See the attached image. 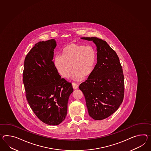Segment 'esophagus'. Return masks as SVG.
Here are the masks:
<instances>
[{
	"label": "esophagus",
	"mask_w": 151,
	"mask_h": 151,
	"mask_svg": "<svg viewBox=\"0 0 151 151\" xmlns=\"http://www.w3.org/2000/svg\"><path fill=\"white\" fill-rule=\"evenodd\" d=\"M72 85H73V87L74 89H76L78 88V85L76 84V83H72Z\"/></svg>",
	"instance_id": "esophagus-1"
}]
</instances>
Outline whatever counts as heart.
I'll return each instance as SVG.
<instances>
[{"label":"heart","instance_id":"obj_1","mask_svg":"<svg viewBox=\"0 0 151 151\" xmlns=\"http://www.w3.org/2000/svg\"><path fill=\"white\" fill-rule=\"evenodd\" d=\"M97 61L98 53L93 46L75 43L66 45L63 49L62 55H57L54 58L55 68L63 77H68L73 66L74 78L91 76Z\"/></svg>","mask_w":151,"mask_h":151}]
</instances>
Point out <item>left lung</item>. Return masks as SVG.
Here are the masks:
<instances>
[{"mask_svg": "<svg viewBox=\"0 0 151 151\" xmlns=\"http://www.w3.org/2000/svg\"><path fill=\"white\" fill-rule=\"evenodd\" d=\"M81 39L96 44L98 61L93 73L79 88L85 96L89 115L95 120H102L113 114L123 102V69L116 52L105 41L95 37Z\"/></svg>", "mask_w": 151, "mask_h": 151, "instance_id": "8db88e82", "label": "left lung"}]
</instances>
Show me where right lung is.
Masks as SVG:
<instances>
[{"instance_id": "obj_1", "label": "right lung", "mask_w": 151, "mask_h": 151, "mask_svg": "<svg viewBox=\"0 0 151 151\" xmlns=\"http://www.w3.org/2000/svg\"><path fill=\"white\" fill-rule=\"evenodd\" d=\"M55 39L38 42L26 55L23 73L30 108L40 121L51 125H58L65 119L73 92L71 83L61 78L55 66Z\"/></svg>"}]
</instances>
